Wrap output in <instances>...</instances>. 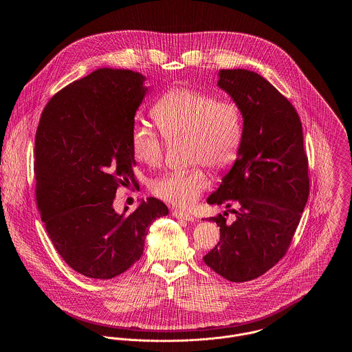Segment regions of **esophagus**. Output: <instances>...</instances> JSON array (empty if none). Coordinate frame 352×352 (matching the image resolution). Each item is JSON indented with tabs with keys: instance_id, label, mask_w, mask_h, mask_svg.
I'll return each instance as SVG.
<instances>
[{
	"instance_id": "obj_1",
	"label": "esophagus",
	"mask_w": 352,
	"mask_h": 352,
	"mask_svg": "<svg viewBox=\"0 0 352 352\" xmlns=\"http://www.w3.org/2000/svg\"><path fill=\"white\" fill-rule=\"evenodd\" d=\"M173 215H174L175 218L184 219V220H187V221H192V220H194V217H192L191 214H187V212L181 211V210H174V211H173Z\"/></svg>"
}]
</instances>
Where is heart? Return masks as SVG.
<instances>
[{"label":"heart","instance_id":"1","mask_svg":"<svg viewBox=\"0 0 352 352\" xmlns=\"http://www.w3.org/2000/svg\"><path fill=\"white\" fill-rule=\"evenodd\" d=\"M151 118L166 141L187 142L190 165L223 170L234 162L243 134V115L237 102L215 99L211 94L178 87L168 91L151 109ZM134 158L151 168L161 165L165 142L149 126L134 125ZM210 186L201 168L186 173H168L151 182V192L174 206H192Z\"/></svg>","mask_w":352,"mask_h":352}]
</instances>
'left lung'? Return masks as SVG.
<instances>
[{
    "label": "left lung",
    "instance_id": "1",
    "mask_svg": "<svg viewBox=\"0 0 352 352\" xmlns=\"http://www.w3.org/2000/svg\"><path fill=\"white\" fill-rule=\"evenodd\" d=\"M218 85L239 104L244 121L234 165L207 203L237 210L234 223L227 212L210 218L220 240L203 260L228 281L244 283L287 251L309 198V164L300 116L268 80L248 69H220Z\"/></svg>",
    "mask_w": 352,
    "mask_h": 352
}]
</instances>
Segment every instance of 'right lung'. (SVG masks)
<instances>
[{
	"instance_id": "right-lung-1",
	"label": "right lung",
	"mask_w": 352,
	"mask_h": 352,
	"mask_svg": "<svg viewBox=\"0 0 352 352\" xmlns=\"http://www.w3.org/2000/svg\"><path fill=\"white\" fill-rule=\"evenodd\" d=\"M131 69L99 68L46 104L35 134V199L55 250L75 272L109 280L144 253L145 237L168 206L141 201L118 215L120 186L137 184L134 115L148 87Z\"/></svg>"
}]
</instances>
